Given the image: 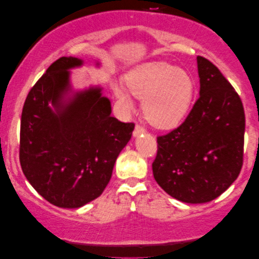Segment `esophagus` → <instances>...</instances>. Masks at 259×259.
I'll return each mask as SVG.
<instances>
[{
	"mask_svg": "<svg viewBox=\"0 0 259 259\" xmlns=\"http://www.w3.org/2000/svg\"><path fill=\"white\" fill-rule=\"evenodd\" d=\"M145 133V128L140 125H136V128L133 131V137H139L141 134Z\"/></svg>",
	"mask_w": 259,
	"mask_h": 259,
	"instance_id": "1",
	"label": "esophagus"
}]
</instances>
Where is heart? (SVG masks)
Returning a JSON list of instances; mask_svg holds the SVG:
<instances>
[{
  "label": "heart",
  "mask_w": 259,
  "mask_h": 259,
  "mask_svg": "<svg viewBox=\"0 0 259 259\" xmlns=\"http://www.w3.org/2000/svg\"><path fill=\"white\" fill-rule=\"evenodd\" d=\"M126 86L134 97L143 99V113L152 125L166 128L186 114L193 98L194 82L186 70L166 62H150L128 73ZM115 97L125 106L132 102L128 93L113 84Z\"/></svg>",
  "instance_id": "obj_1"
}]
</instances>
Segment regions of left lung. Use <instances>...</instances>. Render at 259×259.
<instances>
[{
	"instance_id": "8db88e82",
	"label": "left lung",
	"mask_w": 259,
	"mask_h": 259,
	"mask_svg": "<svg viewBox=\"0 0 259 259\" xmlns=\"http://www.w3.org/2000/svg\"><path fill=\"white\" fill-rule=\"evenodd\" d=\"M199 98L179 127L157 138L152 169L159 186L184 203L203 204L231 186L243 166L245 114L217 67L197 56Z\"/></svg>"
}]
</instances>
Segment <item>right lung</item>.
Segmentation results:
<instances>
[{
  "instance_id": "obj_1",
  "label": "right lung",
  "mask_w": 259,
  "mask_h": 259,
  "mask_svg": "<svg viewBox=\"0 0 259 259\" xmlns=\"http://www.w3.org/2000/svg\"><path fill=\"white\" fill-rule=\"evenodd\" d=\"M82 63L73 56L53 62L29 91L21 115L24 176L46 200L65 208L83 206L104 192L134 130L133 122L111 115L100 87L68 97L69 69Z\"/></svg>"
}]
</instances>
